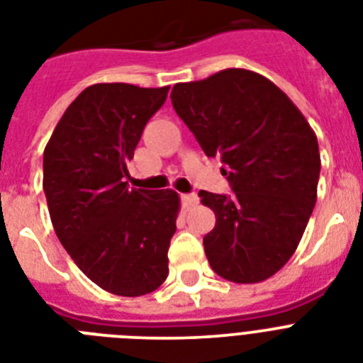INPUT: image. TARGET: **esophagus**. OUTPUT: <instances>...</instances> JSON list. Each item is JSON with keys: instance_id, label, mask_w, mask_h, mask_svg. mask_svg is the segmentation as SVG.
Masks as SVG:
<instances>
[{"instance_id": "1", "label": "esophagus", "mask_w": 363, "mask_h": 363, "mask_svg": "<svg viewBox=\"0 0 363 363\" xmlns=\"http://www.w3.org/2000/svg\"><path fill=\"white\" fill-rule=\"evenodd\" d=\"M182 202H184L185 209H191L193 206H196L199 196H196V194H182Z\"/></svg>"}]
</instances>
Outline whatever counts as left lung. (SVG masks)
Segmentation results:
<instances>
[{
  "label": "left lung",
  "mask_w": 363,
  "mask_h": 363,
  "mask_svg": "<svg viewBox=\"0 0 363 363\" xmlns=\"http://www.w3.org/2000/svg\"><path fill=\"white\" fill-rule=\"evenodd\" d=\"M170 100L233 191L199 193L217 218L203 238L209 265L230 282L267 280L295 254L315 206V133L286 92L245 68L176 83Z\"/></svg>",
  "instance_id": "left-lung-1"
}]
</instances>
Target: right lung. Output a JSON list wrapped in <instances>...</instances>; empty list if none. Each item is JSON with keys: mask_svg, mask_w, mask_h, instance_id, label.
Segmentation results:
<instances>
[{"mask_svg": "<svg viewBox=\"0 0 363 363\" xmlns=\"http://www.w3.org/2000/svg\"><path fill=\"white\" fill-rule=\"evenodd\" d=\"M170 86H86L44 148V193L57 238L77 267L121 296L155 291L169 274L179 196L128 185V163Z\"/></svg>", "mask_w": 363, "mask_h": 363, "instance_id": "1", "label": "right lung"}]
</instances>
